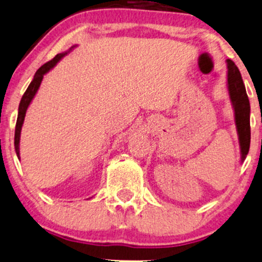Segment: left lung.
I'll list each match as a JSON object with an SVG mask.
<instances>
[{
	"label": "left lung",
	"instance_id": "8db88e82",
	"mask_svg": "<svg viewBox=\"0 0 262 262\" xmlns=\"http://www.w3.org/2000/svg\"><path fill=\"white\" fill-rule=\"evenodd\" d=\"M227 88L234 111V123L241 148V162H243L250 146V104L241 72L230 59H227Z\"/></svg>",
	"mask_w": 262,
	"mask_h": 262
}]
</instances>
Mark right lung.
<instances>
[{
    "mask_svg": "<svg viewBox=\"0 0 262 262\" xmlns=\"http://www.w3.org/2000/svg\"><path fill=\"white\" fill-rule=\"evenodd\" d=\"M75 47H76V46H74V47H71L70 51H71L72 48H75ZM68 53L69 52L57 54L54 58L52 59L51 61L46 62L45 65H42L41 68H39L38 70L36 71V74L34 76V79H32L31 83L29 84L28 89H26V91H25L24 95H23V98H21V100H20V104H19V108H18V118H16L15 133H14V147H15V152H16V156H18V158H20V152H19V142H20L21 127H23V123H24L26 110H28L30 102L32 101V99L35 98L36 93H37L39 85H41L43 76L47 74L49 70H52V69L54 68V66L57 65L58 62L60 61L61 59L64 58L66 54H68Z\"/></svg>",
    "mask_w": 262,
    "mask_h": 262,
    "instance_id": "right-lung-1",
    "label": "right lung"
}]
</instances>
